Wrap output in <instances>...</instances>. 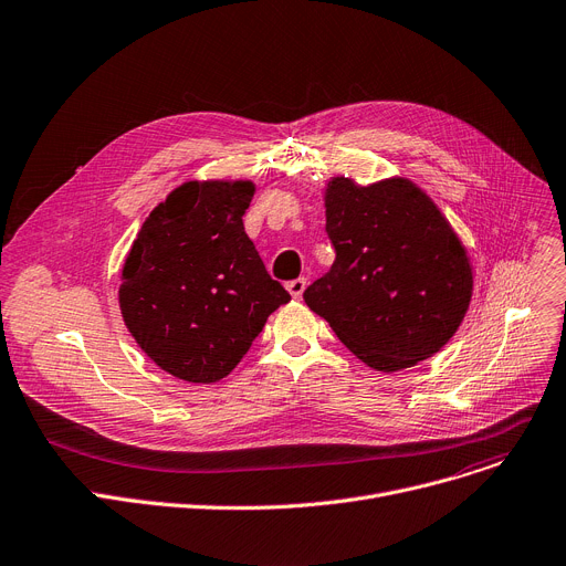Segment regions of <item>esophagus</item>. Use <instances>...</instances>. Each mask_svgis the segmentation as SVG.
Masks as SVG:
<instances>
[{
	"instance_id": "34e87169",
	"label": "esophagus",
	"mask_w": 566,
	"mask_h": 566,
	"mask_svg": "<svg viewBox=\"0 0 566 566\" xmlns=\"http://www.w3.org/2000/svg\"><path fill=\"white\" fill-rule=\"evenodd\" d=\"M305 286H307V280H305V277H295V280L286 282V289H289V293H291L293 297H300V295H303Z\"/></svg>"
}]
</instances>
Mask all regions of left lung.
Listing matches in <instances>:
<instances>
[{
  "instance_id": "left-lung-1",
  "label": "left lung",
  "mask_w": 566,
  "mask_h": 566,
  "mask_svg": "<svg viewBox=\"0 0 566 566\" xmlns=\"http://www.w3.org/2000/svg\"><path fill=\"white\" fill-rule=\"evenodd\" d=\"M325 218L336 259L303 297L338 342L385 373L446 346L469 310L473 277L462 243L421 188L336 177Z\"/></svg>"
}]
</instances>
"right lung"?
<instances>
[{
  "instance_id": "1",
  "label": "right lung",
  "mask_w": 566,
  "mask_h": 566,
  "mask_svg": "<svg viewBox=\"0 0 566 566\" xmlns=\"http://www.w3.org/2000/svg\"><path fill=\"white\" fill-rule=\"evenodd\" d=\"M252 181H188L153 211L123 269V318L157 366L186 382L224 378L289 291L248 239Z\"/></svg>"
}]
</instances>
